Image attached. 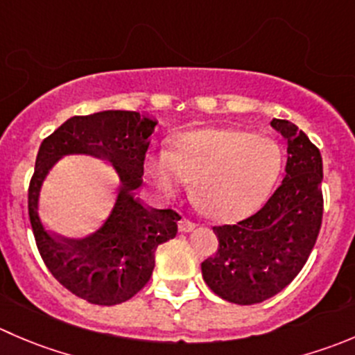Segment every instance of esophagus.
I'll return each mask as SVG.
<instances>
[{
	"instance_id": "34e87169",
	"label": "esophagus",
	"mask_w": 355,
	"mask_h": 355,
	"mask_svg": "<svg viewBox=\"0 0 355 355\" xmlns=\"http://www.w3.org/2000/svg\"><path fill=\"white\" fill-rule=\"evenodd\" d=\"M194 229H196V223L191 222V220L182 218L180 223H178V230H180V232H192Z\"/></svg>"
}]
</instances>
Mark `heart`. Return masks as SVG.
Segmentation results:
<instances>
[{
  "label": "heart",
  "mask_w": 355,
  "mask_h": 355,
  "mask_svg": "<svg viewBox=\"0 0 355 355\" xmlns=\"http://www.w3.org/2000/svg\"><path fill=\"white\" fill-rule=\"evenodd\" d=\"M281 171V153L269 137L239 128L189 132L173 150H159L147 161L146 175L161 199L194 182L202 211L218 222L253 215L272 192Z\"/></svg>",
  "instance_id": "b5f03b06"
}]
</instances>
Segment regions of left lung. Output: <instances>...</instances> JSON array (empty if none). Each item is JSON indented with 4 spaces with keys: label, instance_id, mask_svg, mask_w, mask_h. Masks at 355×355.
I'll use <instances>...</instances> for the list:
<instances>
[{
    "label": "left lung",
    "instance_id": "obj_1",
    "mask_svg": "<svg viewBox=\"0 0 355 355\" xmlns=\"http://www.w3.org/2000/svg\"><path fill=\"white\" fill-rule=\"evenodd\" d=\"M288 144L286 175L260 211L236 225L213 227L215 257L201 263L213 293L253 305L279 293L307 261L322 222V157L297 125L272 119Z\"/></svg>",
    "mask_w": 355,
    "mask_h": 355
}]
</instances>
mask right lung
<instances>
[{"label": "right lung", "mask_w": 355, "mask_h": 355, "mask_svg": "<svg viewBox=\"0 0 355 355\" xmlns=\"http://www.w3.org/2000/svg\"><path fill=\"white\" fill-rule=\"evenodd\" d=\"M156 118L135 111L74 116L43 140L29 185V218L41 258L71 293L116 305L139 293L154 270L157 246L177 236L173 209H149L135 198ZM95 155L112 163L120 189L105 223L83 238L53 236L39 216V194L51 168L65 155Z\"/></svg>", "instance_id": "obj_1"}]
</instances>
